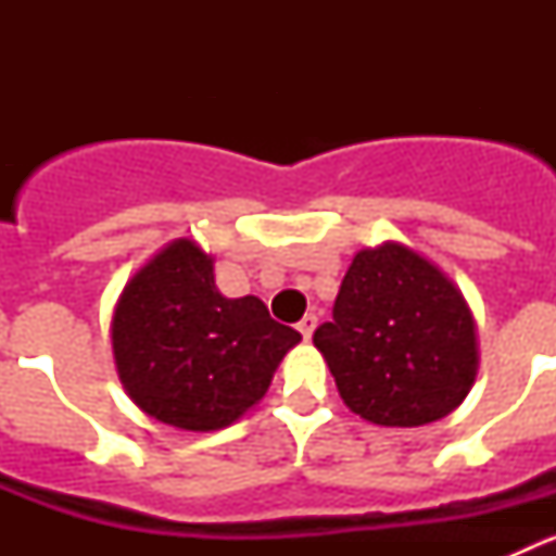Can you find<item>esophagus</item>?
Returning a JSON list of instances; mask_svg holds the SVG:
<instances>
[{
	"mask_svg": "<svg viewBox=\"0 0 556 556\" xmlns=\"http://www.w3.org/2000/svg\"><path fill=\"white\" fill-rule=\"evenodd\" d=\"M314 328H317V317H314V314H306V317H303V320L298 323V331L303 333V339H312Z\"/></svg>",
	"mask_w": 556,
	"mask_h": 556,
	"instance_id": "obj_1",
	"label": "esophagus"
}]
</instances>
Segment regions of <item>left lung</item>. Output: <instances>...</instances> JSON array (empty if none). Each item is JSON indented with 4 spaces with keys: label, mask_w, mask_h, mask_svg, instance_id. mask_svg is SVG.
Instances as JSON below:
<instances>
[{
    "label": "left lung",
    "mask_w": 556,
    "mask_h": 556,
    "mask_svg": "<svg viewBox=\"0 0 556 556\" xmlns=\"http://www.w3.org/2000/svg\"><path fill=\"white\" fill-rule=\"evenodd\" d=\"M353 415L412 429L451 415L479 372V333L462 289L404 242L358 250L333 320L314 331Z\"/></svg>",
    "instance_id": "1"
}]
</instances>
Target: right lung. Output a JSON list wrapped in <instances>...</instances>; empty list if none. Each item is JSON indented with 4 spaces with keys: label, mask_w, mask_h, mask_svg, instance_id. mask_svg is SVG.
Instances as JSON below:
<instances>
[{
    "label": "right lung",
    "mask_w": 556,
    "mask_h": 556,
    "mask_svg": "<svg viewBox=\"0 0 556 556\" xmlns=\"http://www.w3.org/2000/svg\"><path fill=\"white\" fill-rule=\"evenodd\" d=\"M301 342L255 294L225 298L214 255L175 239L136 269L111 317L113 365L144 415L180 431L236 424Z\"/></svg>",
    "instance_id": "add662e5"
}]
</instances>
